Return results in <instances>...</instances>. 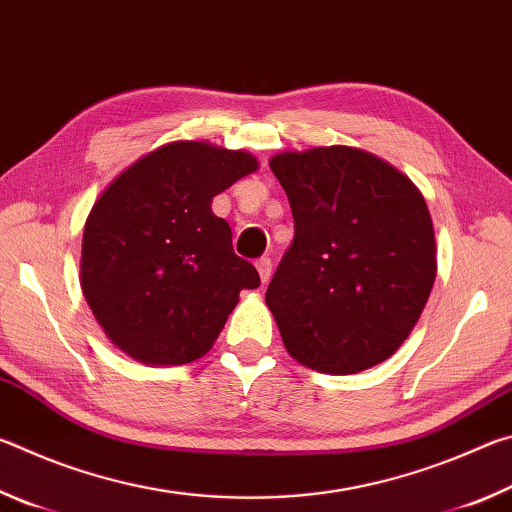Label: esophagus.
Segmentation results:
<instances>
[{"label": "esophagus", "instance_id": "34e87169", "mask_svg": "<svg viewBox=\"0 0 512 512\" xmlns=\"http://www.w3.org/2000/svg\"><path fill=\"white\" fill-rule=\"evenodd\" d=\"M257 273H259V280H262V284H266L268 280H271V273H273V262L268 257H262L257 259Z\"/></svg>", "mask_w": 512, "mask_h": 512}]
</instances>
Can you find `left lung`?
<instances>
[{"label": "left lung", "mask_w": 512, "mask_h": 512, "mask_svg": "<svg viewBox=\"0 0 512 512\" xmlns=\"http://www.w3.org/2000/svg\"><path fill=\"white\" fill-rule=\"evenodd\" d=\"M296 235L266 289L293 359L354 375L400 350L436 280L427 201L393 164L354 146L273 155Z\"/></svg>", "instance_id": "1"}]
</instances>
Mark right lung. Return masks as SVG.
<instances>
[{
  "mask_svg": "<svg viewBox=\"0 0 512 512\" xmlns=\"http://www.w3.org/2000/svg\"><path fill=\"white\" fill-rule=\"evenodd\" d=\"M257 167L248 151L178 140L103 189L83 230L81 289L115 348L144 366L210 352L239 291L259 287L212 198Z\"/></svg>",
  "mask_w": 512,
  "mask_h": 512,
  "instance_id": "1",
  "label": "right lung"
}]
</instances>
